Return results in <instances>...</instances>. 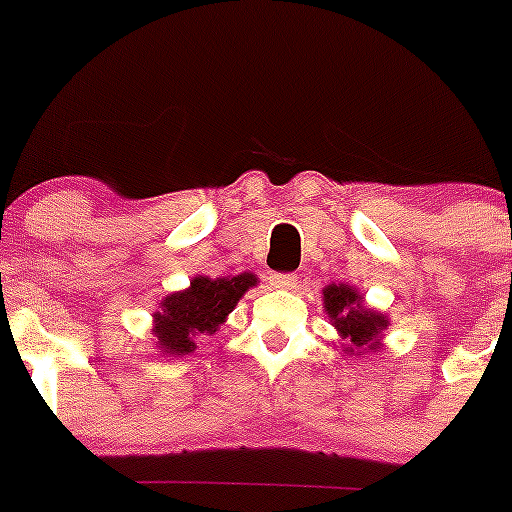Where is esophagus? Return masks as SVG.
<instances>
[{
	"label": "esophagus",
	"mask_w": 512,
	"mask_h": 512,
	"mask_svg": "<svg viewBox=\"0 0 512 512\" xmlns=\"http://www.w3.org/2000/svg\"><path fill=\"white\" fill-rule=\"evenodd\" d=\"M270 287L294 289V287H297V277H294V275H272L270 277Z\"/></svg>",
	"instance_id": "esophagus-1"
}]
</instances>
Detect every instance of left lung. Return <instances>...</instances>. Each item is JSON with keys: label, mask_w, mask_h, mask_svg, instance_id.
I'll use <instances>...</instances> for the list:
<instances>
[{"label": "left lung", "mask_w": 512, "mask_h": 512, "mask_svg": "<svg viewBox=\"0 0 512 512\" xmlns=\"http://www.w3.org/2000/svg\"><path fill=\"white\" fill-rule=\"evenodd\" d=\"M324 312L329 322L344 339V354L361 356L366 352H379L384 344L381 337L389 329V317L379 309L364 304V294L352 285H327L322 289Z\"/></svg>", "instance_id": "left-lung-1"}]
</instances>
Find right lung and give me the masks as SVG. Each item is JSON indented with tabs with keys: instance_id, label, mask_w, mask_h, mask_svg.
<instances>
[{
	"instance_id": "1",
	"label": "right lung",
	"mask_w": 512,
	"mask_h": 512,
	"mask_svg": "<svg viewBox=\"0 0 512 512\" xmlns=\"http://www.w3.org/2000/svg\"><path fill=\"white\" fill-rule=\"evenodd\" d=\"M260 277L240 272L235 277L195 275L180 292L165 294L153 312V337L163 356L193 354L203 339L218 332L245 292L257 287Z\"/></svg>"
}]
</instances>
